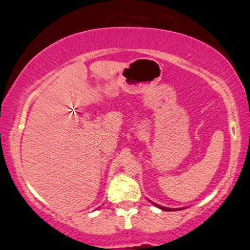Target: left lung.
Returning a JSON list of instances; mask_svg holds the SVG:
<instances>
[{
  "label": "left lung",
  "mask_w": 250,
  "mask_h": 250,
  "mask_svg": "<svg viewBox=\"0 0 250 250\" xmlns=\"http://www.w3.org/2000/svg\"><path fill=\"white\" fill-rule=\"evenodd\" d=\"M153 205L154 206H156L157 208H160V209H162V210H165V211H174V210H178V209H171V208H165V207H162V206H160V205H156V203H154L153 202Z\"/></svg>",
  "instance_id": "1"
}]
</instances>
